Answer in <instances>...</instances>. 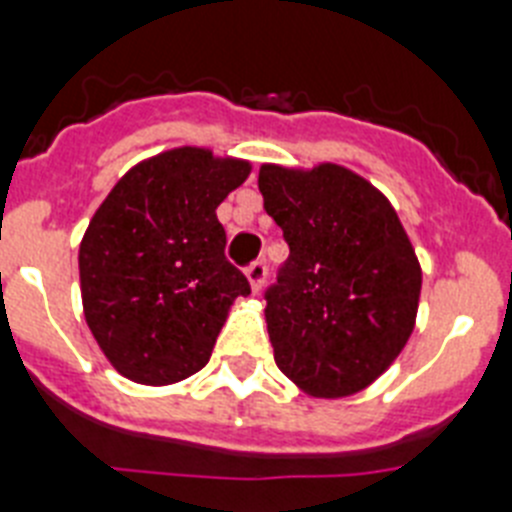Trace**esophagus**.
Here are the masks:
<instances>
[{"mask_svg":"<svg viewBox=\"0 0 512 512\" xmlns=\"http://www.w3.org/2000/svg\"><path fill=\"white\" fill-rule=\"evenodd\" d=\"M244 275H247V281H250L252 291L257 293L262 286H265V275H268V265H265V262H262V260L252 262L250 268L244 270Z\"/></svg>","mask_w":512,"mask_h":512,"instance_id":"esophagus-1","label":"esophagus"}]
</instances>
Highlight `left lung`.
<instances>
[{
	"instance_id": "1",
	"label": "left lung",
	"mask_w": 512,
	"mask_h": 512,
	"mask_svg": "<svg viewBox=\"0 0 512 512\" xmlns=\"http://www.w3.org/2000/svg\"><path fill=\"white\" fill-rule=\"evenodd\" d=\"M257 185L291 250L265 293L275 363L311 397L358 394L415 330V247L389 198L348 167L262 164Z\"/></svg>"
}]
</instances>
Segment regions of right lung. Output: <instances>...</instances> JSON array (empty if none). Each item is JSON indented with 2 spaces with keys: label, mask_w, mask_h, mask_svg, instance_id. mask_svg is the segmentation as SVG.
<instances>
[{
  "label": "right lung",
  "mask_w": 512,
  "mask_h": 512,
  "mask_svg": "<svg viewBox=\"0 0 512 512\" xmlns=\"http://www.w3.org/2000/svg\"><path fill=\"white\" fill-rule=\"evenodd\" d=\"M250 172L247 159L177 146L131 167L92 216L79 244L84 319L126 379L164 386L201 371L250 293L216 219Z\"/></svg>",
  "instance_id": "right-lung-1"
}]
</instances>
